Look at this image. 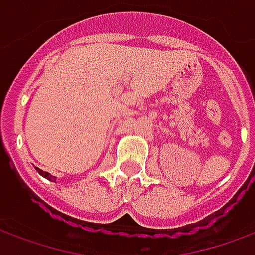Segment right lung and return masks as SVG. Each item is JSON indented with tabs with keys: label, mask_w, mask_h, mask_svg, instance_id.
<instances>
[{
	"label": "right lung",
	"mask_w": 255,
	"mask_h": 255,
	"mask_svg": "<svg viewBox=\"0 0 255 255\" xmlns=\"http://www.w3.org/2000/svg\"><path fill=\"white\" fill-rule=\"evenodd\" d=\"M36 171H37V173H39V174H40V175H43L44 178H47V180H48V181H52V182H56V177H54V175H51L50 173H47V171L40 170L39 167H36Z\"/></svg>",
	"instance_id": "1"
}]
</instances>
